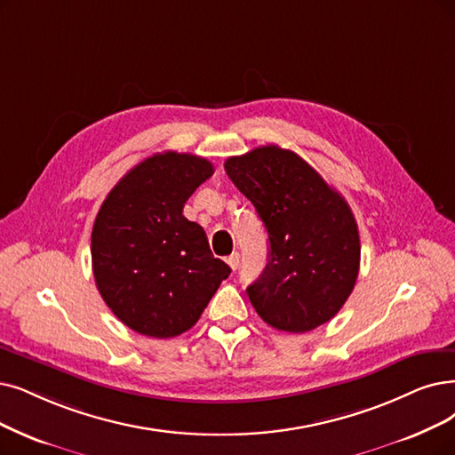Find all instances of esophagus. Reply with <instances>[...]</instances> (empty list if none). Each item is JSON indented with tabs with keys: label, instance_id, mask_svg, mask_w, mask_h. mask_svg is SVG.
<instances>
[{
	"label": "esophagus",
	"instance_id": "esophagus-1",
	"mask_svg": "<svg viewBox=\"0 0 455 455\" xmlns=\"http://www.w3.org/2000/svg\"><path fill=\"white\" fill-rule=\"evenodd\" d=\"M226 261H228V265H229L233 270H237V268H239V263H241V256H239L237 251H233Z\"/></svg>",
	"mask_w": 455,
	"mask_h": 455
}]
</instances>
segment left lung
<instances>
[{"label":"left lung","instance_id":"left-lung-1","mask_svg":"<svg viewBox=\"0 0 455 455\" xmlns=\"http://www.w3.org/2000/svg\"><path fill=\"white\" fill-rule=\"evenodd\" d=\"M226 173L268 233V263L246 293L272 329L307 332L353 293L360 237L347 202L297 153L263 145L226 160Z\"/></svg>","mask_w":455,"mask_h":455}]
</instances>
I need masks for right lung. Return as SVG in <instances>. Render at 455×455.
<instances>
[{
	"label": "right lung",
	"mask_w": 455,
	"mask_h": 455,
	"mask_svg": "<svg viewBox=\"0 0 455 455\" xmlns=\"http://www.w3.org/2000/svg\"><path fill=\"white\" fill-rule=\"evenodd\" d=\"M214 173L207 158L156 153L106 196L91 233L97 289L114 315L138 334L187 332L231 268L212 256L204 228L183 207Z\"/></svg>",
	"instance_id": "add662e5"
}]
</instances>
